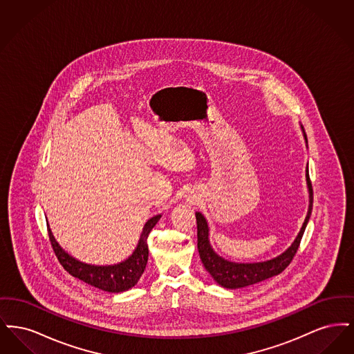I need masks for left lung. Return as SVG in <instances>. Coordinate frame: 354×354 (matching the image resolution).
<instances>
[{
    "instance_id": "left-lung-1",
    "label": "left lung",
    "mask_w": 354,
    "mask_h": 354,
    "mask_svg": "<svg viewBox=\"0 0 354 354\" xmlns=\"http://www.w3.org/2000/svg\"><path fill=\"white\" fill-rule=\"evenodd\" d=\"M304 139L308 147V139L306 134L304 131V127L301 126ZM305 179H306V187H308V194H309V205H308V212L304 220L303 227L300 232L293 240V243L286 248V251L280 253L279 256L266 260V261H257V263H235L230 261L220 254L215 252V250L211 245L209 241V227L207 219L204 218L202 212H196V224H198V251L201 254L203 266L205 270L211 274V277L223 288L227 289H237V288H244V286H252L256 283L264 281L270 277L277 276L286 270V267L290 264L293 256L297 252L301 237L304 235V231L306 228V224L310 218L312 214V207H313V189H312V183L309 179V169L306 165L305 169Z\"/></svg>"
}]
</instances>
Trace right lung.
Returning <instances> with one entry per match:
<instances>
[{
  "mask_svg": "<svg viewBox=\"0 0 354 354\" xmlns=\"http://www.w3.org/2000/svg\"><path fill=\"white\" fill-rule=\"evenodd\" d=\"M160 218H162V214L155 215L151 219L147 220L142 230V234L138 240L134 252L131 253L126 260L111 266L87 264L73 257L55 240L49 225L48 228H49V237H50L53 250L57 254L59 263L62 264V267L68 270L71 276L82 280L86 284L102 289L104 292L119 293V292L129 290L130 288L136 286L140 276L146 270L147 260H149L147 237Z\"/></svg>",
  "mask_w": 354,
  "mask_h": 354,
  "instance_id": "right-lung-1",
  "label": "right lung"
}]
</instances>
